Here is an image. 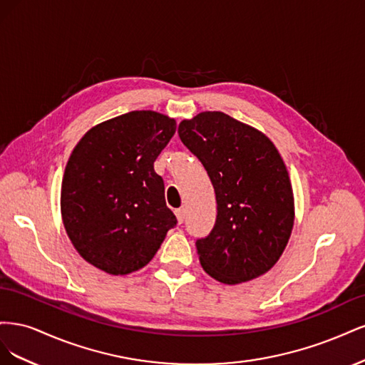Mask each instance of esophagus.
Masks as SVG:
<instances>
[{"instance_id":"esophagus-1","label":"esophagus","mask_w":365,"mask_h":365,"mask_svg":"<svg viewBox=\"0 0 365 365\" xmlns=\"http://www.w3.org/2000/svg\"><path fill=\"white\" fill-rule=\"evenodd\" d=\"M175 215H176V219H178V222H180V224H182V222H184V217H185V212H184V208H178V210H175Z\"/></svg>"}]
</instances>
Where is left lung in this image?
<instances>
[{
    "label": "left lung",
    "instance_id": "8db88e82",
    "mask_svg": "<svg viewBox=\"0 0 365 365\" xmlns=\"http://www.w3.org/2000/svg\"><path fill=\"white\" fill-rule=\"evenodd\" d=\"M178 134L216 193L215 227L196 240L204 271L227 284L269 271L294 227L292 185L279 150L260 130L219 111L182 120Z\"/></svg>",
    "mask_w": 365,
    "mask_h": 365
}]
</instances>
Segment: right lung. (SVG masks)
<instances>
[{
    "label": "right lung",
    "instance_id": "obj_1",
    "mask_svg": "<svg viewBox=\"0 0 365 365\" xmlns=\"http://www.w3.org/2000/svg\"><path fill=\"white\" fill-rule=\"evenodd\" d=\"M176 121L155 111H132L91 128L65 168L61 212L77 252L113 275L152 260L176 217L165 205L153 163Z\"/></svg>",
    "mask_w": 365,
    "mask_h": 365
}]
</instances>
